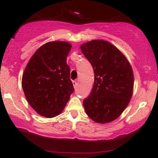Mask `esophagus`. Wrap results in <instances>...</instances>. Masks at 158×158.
I'll use <instances>...</instances> for the list:
<instances>
[{
    "mask_svg": "<svg viewBox=\"0 0 158 158\" xmlns=\"http://www.w3.org/2000/svg\"><path fill=\"white\" fill-rule=\"evenodd\" d=\"M73 86H74V88H77V83L76 81H73Z\"/></svg>",
    "mask_w": 158,
    "mask_h": 158,
    "instance_id": "1",
    "label": "esophagus"
}]
</instances>
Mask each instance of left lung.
<instances>
[{"instance_id": "1", "label": "left lung", "mask_w": 158, "mask_h": 158, "mask_svg": "<svg viewBox=\"0 0 158 158\" xmlns=\"http://www.w3.org/2000/svg\"><path fill=\"white\" fill-rule=\"evenodd\" d=\"M81 49L94 71V84L90 96L83 100L87 115L100 124L119 116L132 96L134 75L126 57L107 41L95 40Z\"/></svg>"}]
</instances>
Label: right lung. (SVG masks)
<instances>
[{
	"mask_svg": "<svg viewBox=\"0 0 158 158\" xmlns=\"http://www.w3.org/2000/svg\"><path fill=\"white\" fill-rule=\"evenodd\" d=\"M71 47L62 41L47 42L35 52L26 67L21 82L23 92L41 116L59 115L74 91L66 61Z\"/></svg>",
	"mask_w": 158,
	"mask_h": 158,
	"instance_id": "1",
	"label": "right lung"
}]
</instances>
